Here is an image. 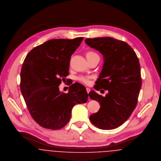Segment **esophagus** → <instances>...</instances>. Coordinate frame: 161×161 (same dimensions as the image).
<instances>
[{"instance_id":"esophagus-1","label":"esophagus","mask_w":161,"mask_h":161,"mask_svg":"<svg viewBox=\"0 0 161 161\" xmlns=\"http://www.w3.org/2000/svg\"><path fill=\"white\" fill-rule=\"evenodd\" d=\"M86 90H87V92L88 93H89L90 92V91H91V89H90L89 87H87V88H86Z\"/></svg>"}]
</instances>
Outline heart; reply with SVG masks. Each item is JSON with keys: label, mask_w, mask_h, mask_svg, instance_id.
I'll return each mask as SVG.
<instances>
[{"label": "heart", "mask_w": 161, "mask_h": 161, "mask_svg": "<svg viewBox=\"0 0 161 161\" xmlns=\"http://www.w3.org/2000/svg\"><path fill=\"white\" fill-rule=\"evenodd\" d=\"M94 56H98V55L94 51H88L87 53H86V58H92V57H94ZM77 80L79 81H80V82H82V83H84L86 84H89L90 82V80H89V77H85V76H80V77H79L77 78Z\"/></svg>", "instance_id": "b5f03b06"}]
</instances>
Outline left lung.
I'll return each instance as SVG.
<instances>
[{"label": "left lung", "instance_id": "1", "mask_svg": "<svg viewBox=\"0 0 161 161\" xmlns=\"http://www.w3.org/2000/svg\"><path fill=\"white\" fill-rule=\"evenodd\" d=\"M85 42L98 51L104 59L94 89L108 91L105 97L94 91L89 92L90 98L100 105L90 120L100 129H115L129 118L137 105L142 84L139 59L128 43L111 37L87 38Z\"/></svg>", "mask_w": 161, "mask_h": 161}]
</instances>
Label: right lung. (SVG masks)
Wrapping results in <instances>:
<instances>
[{
    "label": "right lung",
    "instance_id": "add662e5",
    "mask_svg": "<svg viewBox=\"0 0 161 161\" xmlns=\"http://www.w3.org/2000/svg\"><path fill=\"white\" fill-rule=\"evenodd\" d=\"M83 40L79 37L47 41L31 49L23 61L20 90L31 117L45 128L64 127L73 107L87 101L86 89L79 83L70 85L67 93L59 88L69 75L70 57Z\"/></svg>",
    "mask_w": 161,
    "mask_h": 161
}]
</instances>
